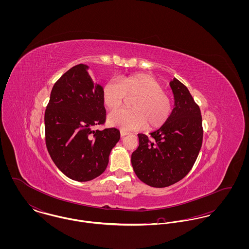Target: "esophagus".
Instances as JSON below:
<instances>
[{"instance_id": "obj_1", "label": "esophagus", "mask_w": 249, "mask_h": 249, "mask_svg": "<svg viewBox=\"0 0 249 249\" xmlns=\"http://www.w3.org/2000/svg\"><path fill=\"white\" fill-rule=\"evenodd\" d=\"M129 133L127 132V131H124V130H121V137L122 138H124V136H126V135H128Z\"/></svg>"}]
</instances>
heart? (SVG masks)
<instances>
[{
  "instance_id": "1",
  "label": "heart",
  "mask_w": 249,
  "mask_h": 249,
  "mask_svg": "<svg viewBox=\"0 0 249 249\" xmlns=\"http://www.w3.org/2000/svg\"><path fill=\"white\" fill-rule=\"evenodd\" d=\"M162 83L147 73H133L119 81L110 79L103 87V103L109 110L121 107L125 98H132L130 109H118L108 115L109 124L124 130L161 127L170 119L174 101Z\"/></svg>"
}]
</instances>
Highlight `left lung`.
I'll return each instance as SVG.
<instances>
[{"instance_id":"left-lung-1","label":"left lung","mask_w":249,"mask_h":249,"mask_svg":"<svg viewBox=\"0 0 249 249\" xmlns=\"http://www.w3.org/2000/svg\"><path fill=\"white\" fill-rule=\"evenodd\" d=\"M170 85L176 103L170 119L149 137L138 134L139 146L131 155L136 176L155 188L171 186L189 174L203 139L200 108L178 79Z\"/></svg>"}]
</instances>
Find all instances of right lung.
<instances>
[{
    "instance_id": "obj_1",
    "label": "right lung",
    "mask_w": 249,
    "mask_h": 249,
    "mask_svg": "<svg viewBox=\"0 0 249 249\" xmlns=\"http://www.w3.org/2000/svg\"><path fill=\"white\" fill-rule=\"evenodd\" d=\"M87 66L78 64L54 83L45 111V140L56 167L69 178L90 181L107 169L111 149L120 140L115 127L93 130L106 123L103 87Z\"/></svg>"
}]
</instances>
